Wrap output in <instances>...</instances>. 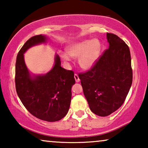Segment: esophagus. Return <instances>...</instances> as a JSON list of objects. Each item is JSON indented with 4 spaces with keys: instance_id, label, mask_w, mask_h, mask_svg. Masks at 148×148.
Here are the masks:
<instances>
[{
    "instance_id": "34e87169",
    "label": "esophagus",
    "mask_w": 148,
    "mask_h": 148,
    "mask_svg": "<svg viewBox=\"0 0 148 148\" xmlns=\"http://www.w3.org/2000/svg\"><path fill=\"white\" fill-rule=\"evenodd\" d=\"M74 77H75V81H76V82H79L80 79H79V77L77 74H75L74 75Z\"/></svg>"
}]
</instances>
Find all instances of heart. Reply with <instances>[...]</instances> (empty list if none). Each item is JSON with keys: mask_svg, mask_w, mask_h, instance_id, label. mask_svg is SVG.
Here are the masks:
<instances>
[{"mask_svg": "<svg viewBox=\"0 0 148 148\" xmlns=\"http://www.w3.org/2000/svg\"><path fill=\"white\" fill-rule=\"evenodd\" d=\"M101 52V44L97 39L84 40L71 44L66 52H61L60 55L64 61H69L71 56L78 57L79 64L82 68H92L98 61Z\"/></svg>", "mask_w": 148, "mask_h": 148, "instance_id": "b5f03b06", "label": "heart"}]
</instances>
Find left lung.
Here are the masks:
<instances>
[{
  "label": "left lung",
  "instance_id": "left-lung-1",
  "mask_svg": "<svg viewBox=\"0 0 148 148\" xmlns=\"http://www.w3.org/2000/svg\"><path fill=\"white\" fill-rule=\"evenodd\" d=\"M106 37L108 49L90 70L79 74L90 110L100 116L122 106L133 82L129 46L115 34L107 33Z\"/></svg>",
  "mask_w": 148,
  "mask_h": 148
}]
</instances>
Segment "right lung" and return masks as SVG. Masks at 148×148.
Masks as SVG:
<instances>
[{"instance_id":"add662e5","label":"right lung","mask_w":148,"mask_h":148,"mask_svg":"<svg viewBox=\"0 0 148 148\" xmlns=\"http://www.w3.org/2000/svg\"><path fill=\"white\" fill-rule=\"evenodd\" d=\"M45 36L29 38L18 52L15 64V88L25 108L36 118L55 122L65 116L71 100V88L75 84L74 73L60 66L59 56L56 54L54 65L42 75L29 73L23 54L32 46L46 43Z\"/></svg>"}]
</instances>
